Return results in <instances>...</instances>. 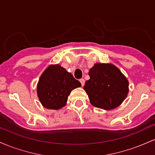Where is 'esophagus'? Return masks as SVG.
Masks as SVG:
<instances>
[{
  "label": "esophagus",
  "mask_w": 155,
  "mask_h": 155,
  "mask_svg": "<svg viewBox=\"0 0 155 155\" xmlns=\"http://www.w3.org/2000/svg\"><path fill=\"white\" fill-rule=\"evenodd\" d=\"M79 81L80 82H81V86H84V84H85V81H84V79H81L79 80Z\"/></svg>",
  "instance_id": "esophagus-1"
}]
</instances>
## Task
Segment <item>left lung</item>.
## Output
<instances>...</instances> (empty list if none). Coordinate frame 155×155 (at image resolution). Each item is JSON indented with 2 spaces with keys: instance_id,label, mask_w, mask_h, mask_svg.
Wrapping results in <instances>:
<instances>
[{
  "instance_id": "1",
  "label": "left lung",
  "mask_w": 155,
  "mask_h": 155,
  "mask_svg": "<svg viewBox=\"0 0 155 155\" xmlns=\"http://www.w3.org/2000/svg\"><path fill=\"white\" fill-rule=\"evenodd\" d=\"M90 79L84 90L90 104L97 108L111 110L118 107L128 93L129 82L120 69L109 63H96L90 69Z\"/></svg>"
}]
</instances>
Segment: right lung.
I'll list each match as a JSON object with an SVG mask.
<instances>
[{"label": "right lung", "instance_id": "1", "mask_svg": "<svg viewBox=\"0 0 155 155\" xmlns=\"http://www.w3.org/2000/svg\"><path fill=\"white\" fill-rule=\"evenodd\" d=\"M79 87L81 83L64 68L50 65L38 80L37 94L44 107L58 110L66 105L71 92Z\"/></svg>", "mask_w": 155, "mask_h": 155}]
</instances>
